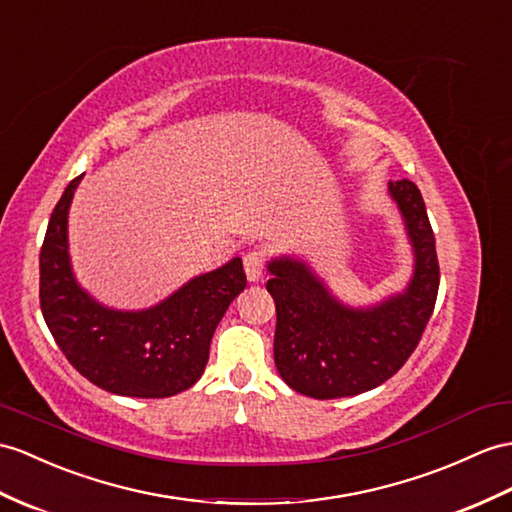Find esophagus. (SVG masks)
<instances>
[{"label": "esophagus", "instance_id": "1", "mask_svg": "<svg viewBox=\"0 0 512 512\" xmlns=\"http://www.w3.org/2000/svg\"><path fill=\"white\" fill-rule=\"evenodd\" d=\"M265 252L263 249H252V252H247L243 258V267L247 273V280L249 282H258L263 278V271H265Z\"/></svg>", "mask_w": 512, "mask_h": 512}]
</instances>
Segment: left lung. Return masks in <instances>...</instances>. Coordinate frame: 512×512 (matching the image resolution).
<instances>
[{"mask_svg": "<svg viewBox=\"0 0 512 512\" xmlns=\"http://www.w3.org/2000/svg\"><path fill=\"white\" fill-rule=\"evenodd\" d=\"M413 247V276L402 293L373 306H347L310 265L271 258L267 291L276 302L273 358L293 391L336 400L376 389L415 352L439 293V260L426 204L410 180L389 182Z\"/></svg>", "mask_w": 512, "mask_h": 512, "instance_id": "1", "label": "left lung"}]
</instances>
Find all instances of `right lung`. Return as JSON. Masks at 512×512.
Wrapping results in <instances>:
<instances>
[{
	"label": "right lung",
	"mask_w": 512,
	"mask_h": 512,
	"mask_svg": "<svg viewBox=\"0 0 512 512\" xmlns=\"http://www.w3.org/2000/svg\"><path fill=\"white\" fill-rule=\"evenodd\" d=\"M82 176L62 193L41 247V310L49 332L69 363L108 393L171 397L191 389L206 369L221 317L247 284L241 258L199 273L156 306H104L82 289L69 256V208Z\"/></svg>",
	"instance_id": "add662e5"
}]
</instances>
